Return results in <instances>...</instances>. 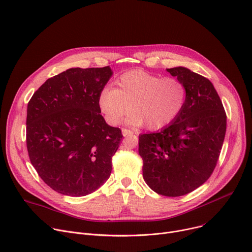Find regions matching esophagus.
Returning <instances> with one entry per match:
<instances>
[{
    "instance_id": "obj_1",
    "label": "esophagus",
    "mask_w": 252,
    "mask_h": 252,
    "mask_svg": "<svg viewBox=\"0 0 252 252\" xmlns=\"http://www.w3.org/2000/svg\"><path fill=\"white\" fill-rule=\"evenodd\" d=\"M123 134H124V136H126V135H129V134H133V133H135V132H133L132 130H129V129H127V128H123Z\"/></svg>"
}]
</instances>
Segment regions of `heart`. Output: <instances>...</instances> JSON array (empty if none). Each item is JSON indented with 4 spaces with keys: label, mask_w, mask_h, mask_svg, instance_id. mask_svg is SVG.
I'll return each instance as SVG.
<instances>
[{
    "label": "heart",
    "mask_w": 252,
    "mask_h": 252,
    "mask_svg": "<svg viewBox=\"0 0 252 252\" xmlns=\"http://www.w3.org/2000/svg\"><path fill=\"white\" fill-rule=\"evenodd\" d=\"M187 97L188 89L183 81L135 69L121 75L113 88H104L98 105L110 125L121 124L131 108L129 125H146L156 130L171 125L180 116Z\"/></svg>",
    "instance_id": "1"
}]
</instances>
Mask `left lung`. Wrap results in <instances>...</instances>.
Segmentation results:
<instances>
[{
	"label": "left lung",
	"mask_w": 252,
	"mask_h": 252,
	"mask_svg": "<svg viewBox=\"0 0 252 252\" xmlns=\"http://www.w3.org/2000/svg\"><path fill=\"white\" fill-rule=\"evenodd\" d=\"M185 83L186 104L168 126L139 136L143 177L159 195H186L212 175L226 132V113L209 79L185 67L167 69Z\"/></svg>",
	"instance_id": "1"
}]
</instances>
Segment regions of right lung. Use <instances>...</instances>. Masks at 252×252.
Here are the masks:
<instances>
[{
	"mask_svg": "<svg viewBox=\"0 0 252 252\" xmlns=\"http://www.w3.org/2000/svg\"><path fill=\"white\" fill-rule=\"evenodd\" d=\"M111 75L109 66L70 68L45 81L28 102L31 164L62 195H88L110 176L123 134L105 123L98 97Z\"/></svg>",
	"mask_w": 252,
	"mask_h": 252,
	"instance_id": "right-lung-1",
	"label": "right lung"
}]
</instances>
